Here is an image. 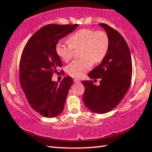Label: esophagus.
<instances>
[{
    "mask_svg": "<svg viewBox=\"0 0 152 152\" xmlns=\"http://www.w3.org/2000/svg\"><path fill=\"white\" fill-rule=\"evenodd\" d=\"M74 82H75V83H80V81L79 80H78V79H74Z\"/></svg>",
    "mask_w": 152,
    "mask_h": 152,
    "instance_id": "34e87169",
    "label": "esophagus"
}]
</instances>
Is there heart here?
<instances>
[{
    "label": "heart",
    "mask_w": 152,
    "mask_h": 152,
    "mask_svg": "<svg viewBox=\"0 0 152 152\" xmlns=\"http://www.w3.org/2000/svg\"><path fill=\"white\" fill-rule=\"evenodd\" d=\"M69 43H58L56 51L64 61L72 57L73 49L82 48L80 57L83 59L74 60L67 67V72L74 78H80L91 68V62H101L106 56L109 47V39L106 32L84 29L79 30L68 37Z\"/></svg>",
    "instance_id": "heart-1"
}]
</instances>
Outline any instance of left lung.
Instances as JSON below:
<instances>
[{
  "label": "left lung",
  "mask_w": 152,
  "mask_h": 152,
  "mask_svg": "<svg viewBox=\"0 0 152 152\" xmlns=\"http://www.w3.org/2000/svg\"><path fill=\"white\" fill-rule=\"evenodd\" d=\"M109 39L107 53L101 64L88 76L101 78L100 85L92 80L82 81L85 91L83 101L92 112L103 114L116 107L129 88L132 77V61L129 48L120 33L104 23H99Z\"/></svg>",
  "instance_id": "8db88e82"
}]
</instances>
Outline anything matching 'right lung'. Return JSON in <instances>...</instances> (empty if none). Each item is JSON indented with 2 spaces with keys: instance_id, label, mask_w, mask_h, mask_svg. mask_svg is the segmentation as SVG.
Listing matches in <instances>:
<instances>
[{
  "instance_id": "1",
  "label": "right lung",
  "mask_w": 152,
  "mask_h": 152,
  "mask_svg": "<svg viewBox=\"0 0 152 152\" xmlns=\"http://www.w3.org/2000/svg\"><path fill=\"white\" fill-rule=\"evenodd\" d=\"M78 26L45 25L30 37L23 50L19 66L20 86L31 107L43 117H56L64 110L73 80L64 77L60 84L51 80L53 74L61 66L56 47L59 40Z\"/></svg>"
}]
</instances>
